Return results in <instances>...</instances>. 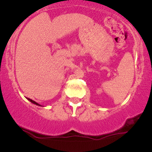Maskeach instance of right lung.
<instances>
[{"mask_svg":"<svg viewBox=\"0 0 152 152\" xmlns=\"http://www.w3.org/2000/svg\"><path fill=\"white\" fill-rule=\"evenodd\" d=\"M27 100H30V101L31 102V103H33V104H34V105H39V106H42L41 105H39V103H36L35 101H34V100H31V99H30V98H27Z\"/></svg>","mask_w":152,"mask_h":152,"instance_id":"right-lung-1","label":"right lung"}]
</instances>
